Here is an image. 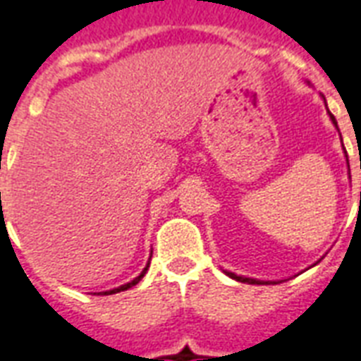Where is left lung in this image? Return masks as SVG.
I'll return each instance as SVG.
<instances>
[{
    "mask_svg": "<svg viewBox=\"0 0 361 361\" xmlns=\"http://www.w3.org/2000/svg\"><path fill=\"white\" fill-rule=\"evenodd\" d=\"M323 102H325L326 106V100L323 98ZM326 114H329V118H331V121H333V126L336 127V131H338V123H336V119H334V116L329 111V108H326ZM338 135H341V131H338ZM341 141H342V137H341ZM342 149H344V145H342ZM344 157H346V164H348V154H346V150H344ZM348 173H350V164H348ZM323 259V257H321ZM319 259V261H321ZM317 261V263H319ZM230 276V279H234L238 280V282H247V284H279V282H284V280H259V279H250V276H242V274H235V272L232 271H224Z\"/></svg>",
    "mask_w": 361,
    "mask_h": 361,
    "instance_id": "left-lung-1",
    "label": "left lung"
}]
</instances>
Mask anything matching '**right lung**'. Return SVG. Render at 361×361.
I'll list each match as a JSON object with an SVG mask.
<instances>
[{
	"mask_svg": "<svg viewBox=\"0 0 361 361\" xmlns=\"http://www.w3.org/2000/svg\"><path fill=\"white\" fill-rule=\"evenodd\" d=\"M147 271H149V263H147V267L142 269L141 274H139L137 279H133V280H131V282H127V284H121V286L114 288V290H108V292H100V294H116V292H123V290H127V288L135 286V284H137V282H139V280H141L142 276H145V272H147Z\"/></svg>",
	"mask_w": 361,
	"mask_h": 361,
	"instance_id": "obj_1",
	"label": "right lung"
}]
</instances>
